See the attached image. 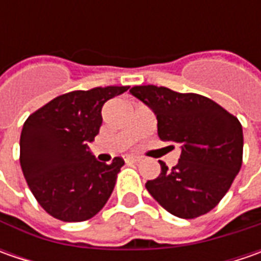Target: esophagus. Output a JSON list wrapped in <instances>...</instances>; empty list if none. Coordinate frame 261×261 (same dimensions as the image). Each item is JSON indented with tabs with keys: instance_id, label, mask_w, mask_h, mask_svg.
<instances>
[{
	"instance_id": "esophagus-1",
	"label": "esophagus",
	"mask_w": 261,
	"mask_h": 261,
	"mask_svg": "<svg viewBox=\"0 0 261 261\" xmlns=\"http://www.w3.org/2000/svg\"><path fill=\"white\" fill-rule=\"evenodd\" d=\"M123 158H125L126 163H139V161L142 160L141 156H136V155H125Z\"/></svg>"
}]
</instances>
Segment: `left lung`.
<instances>
[{
	"instance_id": "obj_1",
	"label": "left lung",
	"mask_w": 261,
	"mask_h": 261,
	"mask_svg": "<svg viewBox=\"0 0 261 261\" xmlns=\"http://www.w3.org/2000/svg\"><path fill=\"white\" fill-rule=\"evenodd\" d=\"M130 93L154 110L160 139L181 148L173 168L160 161L161 173L146 181V190L171 215L193 219L207 214L243 164L240 120L205 95L156 86H135Z\"/></svg>"
}]
</instances>
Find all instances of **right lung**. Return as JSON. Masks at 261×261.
Instances as JSON below:
<instances>
[{
    "mask_svg": "<svg viewBox=\"0 0 261 261\" xmlns=\"http://www.w3.org/2000/svg\"><path fill=\"white\" fill-rule=\"evenodd\" d=\"M129 87H95L58 95L27 117L20 166L37 203L64 222L97 215L115 189L125 161L100 163L88 151L103 122L101 107Z\"/></svg>",
    "mask_w": 261,
    "mask_h": 261,
    "instance_id": "right-lung-1",
    "label": "right lung"
}]
</instances>
